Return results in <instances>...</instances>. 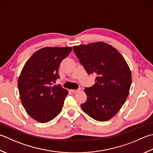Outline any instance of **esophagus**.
<instances>
[{
    "label": "esophagus",
    "mask_w": 153,
    "mask_h": 153,
    "mask_svg": "<svg viewBox=\"0 0 153 153\" xmlns=\"http://www.w3.org/2000/svg\"><path fill=\"white\" fill-rule=\"evenodd\" d=\"M79 91V89H70V91L71 92V93H72V94H76V93H77V92H78Z\"/></svg>",
    "instance_id": "1"
}]
</instances>
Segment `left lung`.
<instances>
[{
  "label": "left lung",
  "instance_id": "1",
  "mask_svg": "<svg viewBox=\"0 0 153 153\" xmlns=\"http://www.w3.org/2000/svg\"><path fill=\"white\" fill-rule=\"evenodd\" d=\"M73 50L87 73L97 76L95 84L85 88L87 100L81 107L95 120H109L129 93L132 76L127 62L117 50L103 42L75 46Z\"/></svg>",
  "mask_w": 153,
  "mask_h": 153
}]
</instances>
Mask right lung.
<instances>
[{
	"label": "right lung",
	"instance_id": "1",
	"mask_svg": "<svg viewBox=\"0 0 153 153\" xmlns=\"http://www.w3.org/2000/svg\"><path fill=\"white\" fill-rule=\"evenodd\" d=\"M71 47H46L37 50L24 65L18 80L20 97L27 113L34 120L48 122L62 109L68 90L53 85L59 78L61 62Z\"/></svg>",
	"mask_w": 153,
	"mask_h": 153
}]
</instances>
